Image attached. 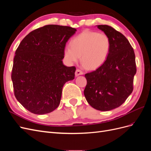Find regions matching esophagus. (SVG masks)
Segmentation results:
<instances>
[{
	"label": "esophagus",
	"mask_w": 151,
	"mask_h": 151,
	"mask_svg": "<svg viewBox=\"0 0 151 151\" xmlns=\"http://www.w3.org/2000/svg\"><path fill=\"white\" fill-rule=\"evenodd\" d=\"M83 72L81 71V70L79 69H77L76 70V72H75V75L76 77L79 76H81V75H83Z\"/></svg>",
	"instance_id": "34e87169"
}]
</instances>
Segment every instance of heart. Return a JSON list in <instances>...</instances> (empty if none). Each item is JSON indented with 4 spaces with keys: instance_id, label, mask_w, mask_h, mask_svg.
Instances as JSON below:
<instances>
[{
    "instance_id": "1",
    "label": "heart",
    "mask_w": 151,
    "mask_h": 151,
    "mask_svg": "<svg viewBox=\"0 0 151 151\" xmlns=\"http://www.w3.org/2000/svg\"><path fill=\"white\" fill-rule=\"evenodd\" d=\"M111 48V41L104 33L86 30L73 38L70 47L63 50L65 60L70 64L81 62L90 70L96 69L106 62Z\"/></svg>"
}]
</instances>
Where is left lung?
Wrapping results in <instances>:
<instances>
[{
	"mask_svg": "<svg viewBox=\"0 0 151 151\" xmlns=\"http://www.w3.org/2000/svg\"><path fill=\"white\" fill-rule=\"evenodd\" d=\"M97 27L110 39V52L101 67L85 74L84 94L93 108L109 111L121 106L132 93L137 70L135 56L124 35L108 25Z\"/></svg>",
	"mask_w": 151,
	"mask_h": 151,
	"instance_id": "1",
	"label": "left lung"
}]
</instances>
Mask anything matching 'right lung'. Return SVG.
<instances>
[{
	"label": "right lung",
	"mask_w": 151,
	"mask_h": 151,
	"mask_svg": "<svg viewBox=\"0 0 151 151\" xmlns=\"http://www.w3.org/2000/svg\"><path fill=\"white\" fill-rule=\"evenodd\" d=\"M76 29L55 24L31 31L21 41L14 58L11 79L17 100L34 114L55 110L62 88L74 79L75 67L63 65L65 44Z\"/></svg>",
	"instance_id": "add662e5"
}]
</instances>
